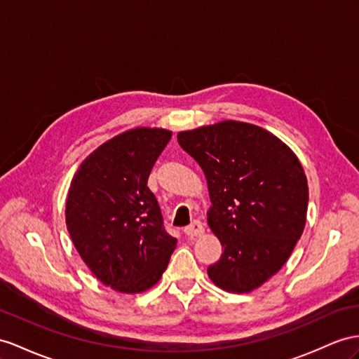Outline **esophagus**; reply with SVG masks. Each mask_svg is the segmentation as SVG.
<instances>
[{"instance_id": "34e87169", "label": "esophagus", "mask_w": 359, "mask_h": 359, "mask_svg": "<svg viewBox=\"0 0 359 359\" xmlns=\"http://www.w3.org/2000/svg\"><path fill=\"white\" fill-rule=\"evenodd\" d=\"M183 232H185L188 236H198L205 232V229H203V224H201L198 219H194V222H192L189 226L183 229Z\"/></svg>"}]
</instances>
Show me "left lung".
<instances>
[{
	"label": "left lung",
	"mask_w": 359,
	"mask_h": 359,
	"mask_svg": "<svg viewBox=\"0 0 359 359\" xmlns=\"http://www.w3.org/2000/svg\"><path fill=\"white\" fill-rule=\"evenodd\" d=\"M177 142L205 172L208 223L224 249L209 278L229 292H250L282 269L305 229L302 165L279 137L240 121L180 132Z\"/></svg>",
	"instance_id": "obj_1"
}]
</instances>
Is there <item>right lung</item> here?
Masks as SVG:
<instances>
[{"instance_id":"1","label":"right lung","mask_w":359,"mask_h":359,"mask_svg":"<svg viewBox=\"0 0 359 359\" xmlns=\"http://www.w3.org/2000/svg\"><path fill=\"white\" fill-rule=\"evenodd\" d=\"M170 140L163 128L124 132L90 153L71 182V240L97 279L119 292L151 288L176 249L177 240L165 231L158 200L147 187Z\"/></svg>"}]
</instances>
